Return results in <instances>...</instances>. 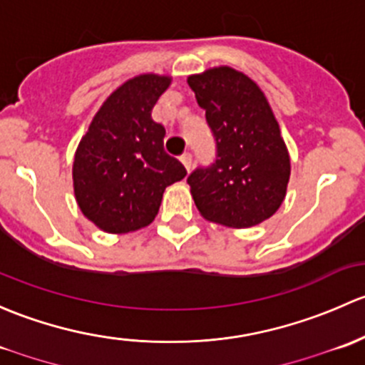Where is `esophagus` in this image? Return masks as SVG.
<instances>
[{
  "mask_svg": "<svg viewBox=\"0 0 365 365\" xmlns=\"http://www.w3.org/2000/svg\"><path fill=\"white\" fill-rule=\"evenodd\" d=\"M181 163L184 165V168H186L187 172L191 170V165H193V158H191L190 153H184V155L181 156Z\"/></svg>",
  "mask_w": 365,
  "mask_h": 365,
  "instance_id": "esophagus-1",
  "label": "esophagus"
}]
</instances>
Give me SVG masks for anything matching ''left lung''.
<instances>
[{
    "label": "left lung",
    "mask_w": 365,
    "mask_h": 365,
    "mask_svg": "<svg viewBox=\"0 0 365 365\" xmlns=\"http://www.w3.org/2000/svg\"><path fill=\"white\" fill-rule=\"evenodd\" d=\"M187 84L216 140V161L187 178L195 205L232 228L269 220L287 195L290 156L265 95L230 66L190 75Z\"/></svg>",
    "instance_id": "1"
}]
</instances>
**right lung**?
Masks as SVG:
<instances>
[{"mask_svg": "<svg viewBox=\"0 0 365 365\" xmlns=\"http://www.w3.org/2000/svg\"><path fill=\"white\" fill-rule=\"evenodd\" d=\"M167 75L144 73L119 86L89 125L73 160V191L82 214L108 234L153 223L165 187L186 168L163 149L165 128L151 110L170 86Z\"/></svg>", "mask_w": 365, "mask_h": 365, "instance_id": "1", "label": "right lung"}]
</instances>
